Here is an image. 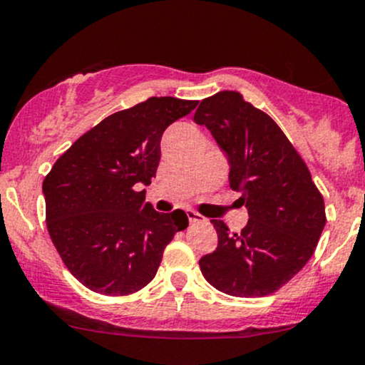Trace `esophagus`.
<instances>
[{
    "instance_id": "34e87169",
    "label": "esophagus",
    "mask_w": 365,
    "mask_h": 365,
    "mask_svg": "<svg viewBox=\"0 0 365 365\" xmlns=\"http://www.w3.org/2000/svg\"><path fill=\"white\" fill-rule=\"evenodd\" d=\"M187 218H189V222L192 223V225H194V223H204V222H206V218H204L202 215H199L197 211H194V210L187 211Z\"/></svg>"
}]
</instances>
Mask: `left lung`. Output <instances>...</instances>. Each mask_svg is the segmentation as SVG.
<instances>
[{
    "mask_svg": "<svg viewBox=\"0 0 365 365\" xmlns=\"http://www.w3.org/2000/svg\"><path fill=\"white\" fill-rule=\"evenodd\" d=\"M194 121L204 124L225 150L230 189L241 192L239 201L250 213L239 234L211 220L218 247L199 259L204 279L239 298L275 293L317 247L326 225L322 194L277 123L239 91L204 98Z\"/></svg>",
    "mask_w": 365,
    "mask_h": 365,
    "instance_id": "8db88e82",
    "label": "left lung"
}]
</instances>
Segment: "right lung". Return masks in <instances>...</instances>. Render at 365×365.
<instances>
[{"mask_svg":"<svg viewBox=\"0 0 365 365\" xmlns=\"http://www.w3.org/2000/svg\"><path fill=\"white\" fill-rule=\"evenodd\" d=\"M197 100L150 97L114 112L63 152L43 182L46 227L83 286L107 296L145 287L164 247L189 227L182 210L158 213L145 190L161 159V137Z\"/></svg>","mask_w":365,"mask_h":365,"instance_id":"obj_1","label":"right lung"}]
</instances>
